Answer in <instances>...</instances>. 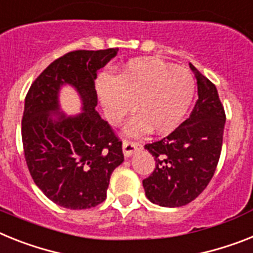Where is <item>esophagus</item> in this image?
Listing matches in <instances>:
<instances>
[{"label": "esophagus", "mask_w": 253, "mask_h": 253, "mask_svg": "<svg viewBox=\"0 0 253 253\" xmlns=\"http://www.w3.org/2000/svg\"><path fill=\"white\" fill-rule=\"evenodd\" d=\"M123 154L125 157H131L133 153L139 152V150L143 149V145L137 141H131V140H125L123 141Z\"/></svg>", "instance_id": "obj_1"}]
</instances>
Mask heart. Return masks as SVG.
I'll use <instances>...</instances> for the list:
<instances>
[{"label":"heart","instance_id":"obj_1","mask_svg":"<svg viewBox=\"0 0 253 253\" xmlns=\"http://www.w3.org/2000/svg\"><path fill=\"white\" fill-rule=\"evenodd\" d=\"M97 90L104 113L118 125L136 104L140 113L128 123L127 132L141 135L153 127L167 133L179 126L193 101L195 81L189 69L154 58L132 59L114 77L101 76Z\"/></svg>","mask_w":253,"mask_h":253}]
</instances>
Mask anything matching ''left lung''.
I'll list each match as a JSON object with an SVG mask.
<instances>
[{
	"mask_svg": "<svg viewBox=\"0 0 253 253\" xmlns=\"http://www.w3.org/2000/svg\"><path fill=\"white\" fill-rule=\"evenodd\" d=\"M198 100L192 113L162 140L146 144L156 169L143 180L146 198L162 207H181L207 188L222 148L225 110L217 88L193 64Z\"/></svg>",
	"mask_w": 253,
	"mask_h": 253,
	"instance_id": "8db88e82",
	"label": "left lung"
}]
</instances>
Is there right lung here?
<instances>
[{"mask_svg": "<svg viewBox=\"0 0 253 253\" xmlns=\"http://www.w3.org/2000/svg\"><path fill=\"white\" fill-rule=\"evenodd\" d=\"M117 52L71 51L52 61L25 96L22 140L27 166L36 185L64 209L86 210L104 202L110 175L125 159L122 141L95 110L97 71ZM67 83L83 99L84 112L78 116L58 111V90Z\"/></svg>", "mask_w": 253, "mask_h": 253, "instance_id": "add662e5", "label": "right lung"}]
</instances>
